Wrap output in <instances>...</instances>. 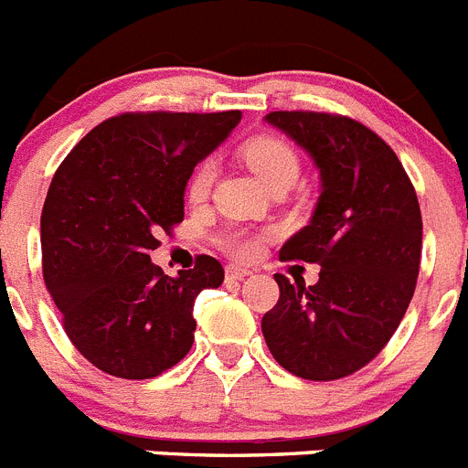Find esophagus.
<instances>
[{
  "mask_svg": "<svg viewBox=\"0 0 468 468\" xmlns=\"http://www.w3.org/2000/svg\"><path fill=\"white\" fill-rule=\"evenodd\" d=\"M250 269H243V267H237V264H229L225 271L227 281H243L246 276H250Z\"/></svg>",
  "mask_w": 468,
  "mask_h": 468,
  "instance_id": "esophagus-1",
  "label": "esophagus"
}]
</instances>
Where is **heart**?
Masks as SVG:
<instances>
[{"label":"heart","instance_id":"obj_1","mask_svg":"<svg viewBox=\"0 0 468 468\" xmlns=\"http://www.w3.org/2000/svg\"><path fill=\"white\" fill-rule=\"evenodd\" d=\"M241 157L246 160L248 169L264 183V186H271L278 178H297L299 162L297 155L292 153V148L287 144H282L276 136H255V139L248 141L241 148ZM213 178H216V166L213 162H201L195 169V174L190 176V183H187V197L192 201L204 199L208 192H211ZM225 250L229 255L239 257V260H250L260 250V237H252V234H229L225 239Z\"/></svg>","mask_w":468,"mask_h":468}]
</instances>
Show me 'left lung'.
Wrapping results in <instances>:
<instances>
[{"label":"left lung","mask_w":468,"mask_h":468,"mask_svg":"<svg viewBox=\"0 0 468 468\" xmlns=\"http://www.w3.org/2000/svg\"><path fill=\"white\" fill-rule=\"evenodd\" d=\"M269 125L320 171L311 222L281 260L320 264L315 285L276 273L281 299L262 318L273 359L306 380H336L368 364L399 327L422 252L418 195L399 157L362 122L313 111H273Z\"/></svg>","instance_id":"left-lung-1"}]
</instances>
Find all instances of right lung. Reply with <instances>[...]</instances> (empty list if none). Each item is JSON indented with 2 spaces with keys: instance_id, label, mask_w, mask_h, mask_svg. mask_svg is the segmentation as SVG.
<instances>
[{
  "instance_id": "add662e5",
  "label": "right lung",
  "mask_w": 468,
  "mask_h": 468,
  "mask_svg": "<svg viewBox=\"0 0 468 468\" xmlns=\"http://www.w3.org/2000/svg\"><path fill=\"white\" fill-rule=\"evenodd\" d=\"M222 113H122L64 157L41 213L44 281L79 353L104 374L155 378L192 348V306L220 287L216 257L165 276L150 262L160 231L183 220L195 166L239 125Z\"/></svg>"
}]
</instances>
